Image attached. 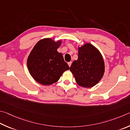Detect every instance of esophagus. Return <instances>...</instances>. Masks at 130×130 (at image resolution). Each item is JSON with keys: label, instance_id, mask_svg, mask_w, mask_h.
Returning <instances> with one entry per match:
<instances>
[{"label": "esophagus", "instance_id": "esophagus-1", "mask_svg": "<svg viewBox=\"0 0 130 130\" xmlns=\"http://www.w3.org/2000/svg\"><path fill=\"white\" fill-rule=\"evenodd\" d=\"M68 63V65H69V67H70V66L72 65V62H69Z\"/></svg>", "mask_w": 130, "mask_h": 130}]
</instances>
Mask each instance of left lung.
<instances>
[{
	"label": "left lung",
	"instance_id": "left-lung-1",
	"mask_svg": "<svg viewBox=\"0 0 130 130\" xmlns=\"http://www.w3.org/2000/svg\"><path fill=\"white\" fill-rule=\"evenodd\" d=\"M70 70L78 85L91 88L100 81L104 74V60L95 46L86 43L78 48V59L73 61Z\"/></svg>",
	"mask_w": 130,
	"mask_h": 130
}]
</instances>
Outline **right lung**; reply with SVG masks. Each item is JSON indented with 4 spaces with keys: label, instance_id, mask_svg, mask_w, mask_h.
Segmentation results:
<instances>
[{
    "label": "right lung",
    "instance_id": "add662e5",
    "mask_svg": "<svg viewBox=\"0 0 130 130\" xmlns=\"http://www.w3.org/2000/svg\"><path fill=\"white\" fill-rule=\"evenodd\" d=\"M61 41L41 39L35 45L27 59V67L35 81L43 85L57 82L63 73L69 69L62 54L57 52Z\"/></svg>",
    "mask_w": 130,
    "mask_h": 130
}]
</instances>
